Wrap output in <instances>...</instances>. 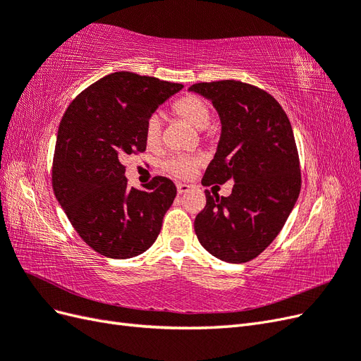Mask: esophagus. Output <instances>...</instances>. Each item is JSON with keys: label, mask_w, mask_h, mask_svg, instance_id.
Returning <instances> with one entry per match:
<instances>
[{"label": "esophagus", "mask_w": 361, "mask_h": 361, "mask_svg": "<svg viewBox=\"0 0 361 361\" xmlns=\"http://www.w3.org/2000/svg\"><path fill=\"white\" fill-rule=\"evenodd\" d=\"M176 188H178V194H185L187 191H190V185H187V183H178Z\"/></svg>", "instance_id": "esophagus-1"}]
</instances>
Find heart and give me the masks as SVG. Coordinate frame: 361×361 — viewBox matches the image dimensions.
<instances>
[{
	"label": "heart",
	"instance_id": "heart-1",
	"mask_svg": "<svg viewBox=\"0 0 361 361\" xmlns=\"http://www.w3.org/2000/svg\"><path fill=\"white\" fill-rule=\"evenodd\" d=\"M171 113L195 129H206L211 123V106L199 94H185L171 104ZM145 140L149 149L161 143V122L158 116H150L145 126ZM199 158L188 155H171L161 161L159 167L174 178H190L199 167Z\"/></svg>",
	"mask_w": 361,
	"mask_h": 361
}]
</instances>
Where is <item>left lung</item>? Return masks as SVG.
I'll return each mask as SVG.
<instances>
[{
  "label": "left lung",
  "mask_w": 361,
  "mask_h": 361,
  "mask_svg": "<svg viewBox=\"0 0 361 361\" xmlns=\"http://www.w3.org/2000/svg\"><path fill=\"white\" fill-rule=\"evenodd\" d=\"M211 99L221 118L216 154L203 187L233 180L232 194L204 190L194 231L209 253L231 264L257 257L285 226L301 190L297 145L289 118L268 92L223 80L190 87Z\"/></svg>",
  "instance_id": "obj_1"
}]
</instances>
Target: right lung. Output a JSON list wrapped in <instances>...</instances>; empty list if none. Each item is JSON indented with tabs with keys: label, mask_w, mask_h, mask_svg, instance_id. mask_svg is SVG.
<instances>
[{
	"label": "right lung",
	"mask_w": 361,
	"mask_h": 361,
	"mask_svg": "<svg viewBox=\"0 0 361 361\" xmlns=\"http://www.w3.org/2000/svg\"><path fill=\"white\" fill-rule=\"evenodd\" d=\"M182 84L114 72L81 92L59 126L52 190L82 241L111 259H129L157 241L176 185L155 176L129 188L122 161L146 150L145 126Z\"/></svg>",
	"instance_id": "obj_1"
}]
</instances>
